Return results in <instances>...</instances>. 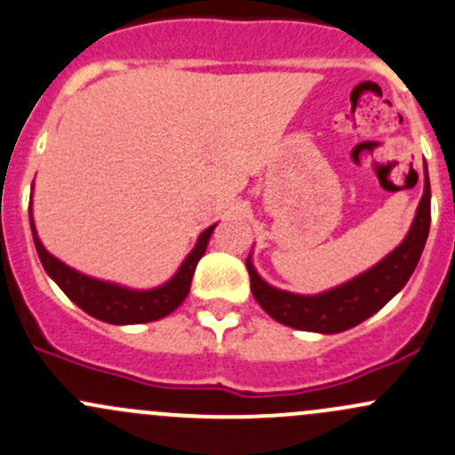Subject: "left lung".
Returning <instances> with one entry per match:
<instances>
[{"label":"left lung","instance_id":"obj_1","mask_svg":"<svg viewBox=\"0 0 455 455\" xmlns=\"http://www.w3.org/2000/svg\"><path fill=\"white\" fill-rule=\"evenodd\" d=\"M429 222H432V191H429L427 165H425V188L412 227L403 242L384 259L331 290L320 294H294L261 279L252 266V257L248 255L246 270L251 275L252 296L261 309L281 324L315 333L347 331L379 312L392 296L403 290L423 255Z\"/></svg>","mask_w":455,"mask_h":455}]
</instances>
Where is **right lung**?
I'll use <instances>...</instances> for the list:
<instances>
[{
  "instance_id": "1",
  "label": "right lung",
  "mask_w": 455,
  "mask_h": 455,
  "mask_svg": "<svg viewBox=\"0 0 455 455\" xmlns=\"http://www.w3.org/2000/svg\"><path fill=\"white\" fill-rule=\"evenodd\" d=\"M30 228L32 237H35V246L41 259L43 267L50 275V279L59 285L60 290L78 305L83 312H87L93 318L102 320L108 324H140L152 323V320L165 318L167 314L174 312L185 299H188L191 279H194V270L198 266L200 257L207 251L209 237H212L213 227L204 228L198 235V242L191 248V252L179 266L170 281L164 285H156L150 290H135L126 288V285L113 283V281L95 279V276L83 275L80 270H74L67 266L65 261L56 259L43 242L38 240V233L35 227V218H32V196H30Z\"/></svg>"
}]
</instances>
